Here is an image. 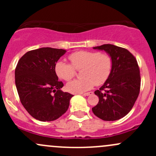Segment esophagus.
<instances>
[{"label":"esophagus","mask_w":156,"mask_h":156,"mask_svg":"<svg viewBox=\"0 0 156 156\" xmlns=\"http://www.w3.org/2000/svg\"><path fill=\"white\" fill-rule=\"evenodd\" d=\"M91 94H93V92L84 93V94H83V95H84V96H89V95H91Z\"/></svg>","instance_id":"esophagus-1"}]
</instances>
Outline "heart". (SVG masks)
Instances as JSON below:
<instances>
[{
    "label": "heart",
    "mask_w": 156,
    "mask_h": 156,
    "mask_svg": "<svg viewBox=\"0 0 156 156\" xmlns=\"http://www.w3.org/2000/svg\"><path fill=\"white\" fill-rule=\"evenodd\" d=\"M71 64L58 61L55 65V72L61 79L72 80L76 71L81 72V79L74 80L67 84V90L79 94L90 90L94 85L104 84L111 74L112 59L107 53L96 51L81 50L69 55Z\"/></svg>",
    "instance_id": "heart-1"
}]
</instances>
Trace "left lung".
<instances>
[{"instance_id":"8db88e82","label":"left lung","mask_w":156,"mask_h":156,"mask_svg":"<svg viewBox=\"0 0 156 156\" xmlns=\"http://www.w3.org/2000/svg\"><path fill=\"white\" fill-rule=\"evenodd\" d=\"M94 49L109 54L112 68L104 84L94 92L99 103L92 111L102 120H119L131 110L139 96L141 80L137 61L127 49L115 45L103 44Z\"/></svg>"}]
</instances>
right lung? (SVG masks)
Returning a JSON list of instances; mask_svg holds the SVG:
<instances>
[{
    "label": "right lung",
    "mask_w": 156,
    "mask_h": 156,
    "mask_svg": "<svg viewBox=\"0 0 156 156\" xmlns=\"http://www.w3.org/2000/svg\"><path fill=\"white\" fill-rule=\"evenodd\" d=\"M66 52L42 48L27 52L18 61L15 69L17 92L26 111L37 120L54 121L68 109L73 95L61 90L63 83L58 81L55 72V65Z\"/></svg>",
    "instance_id": "1"
}]
</instances>
